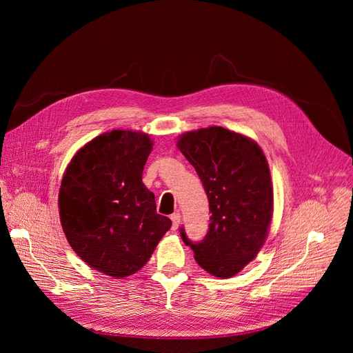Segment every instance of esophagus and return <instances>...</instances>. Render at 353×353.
<instances>
[{
    "label": "esophagus",
    "instance_id": "esophagus-1",
    "mask_svg": "<svg viewBox=\"0 0 353 353\" xmlns=\"http://www.w3.org/2000/svg\"><path fill=\"white\" fill-rule=\"evenodd\" d=\"M170 219H172V230H176L178 227H179V223H181V215H179V212H175L172 216H170Z\"/></svg>",
    "mask_w": 353,
    "mask_h": 353
}]
</instances>
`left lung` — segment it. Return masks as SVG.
I'll return each instance as SVG.
<instances>
[{
  "label": "left lung",
  "instance_id": "1",
  "mask_svg": "<svg viewBox=\"0 0 353 353\" xmlns=\"http://www.w3.org/2000/svg\"><path fill=\"white\" fill-rule=\"evenodd\" d=\"M176 145L194 166L212 213L200 243L188 240L184 228L181 239L203 270L230 279L256 258L268 236L274 208L268 162L252 138L222 126L185 132Z\"/></svg>",
  "mask_w": 353,
  "mask_h": 353
}]
</instances>
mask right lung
I'll return each instance as SVG.
<instances>
[{
  "mask_svg": "<svg viewBox=\"0 0 353 353\" xmlns=\"http://www.w3.org/2000/svg\"><path fill=\"white\" fill-rule=\"evenodd\" d=\"M152 148L144 132L113 130L85 144L61 179L60 222L70 248L114 279L141 270L172 225L143 184Z\"/></svg>",
  "mask_w": 353,
  "mask_h": 353,
  "instance_id": "right-lung-1",
  "label": "right lung"
}]
</instances>
